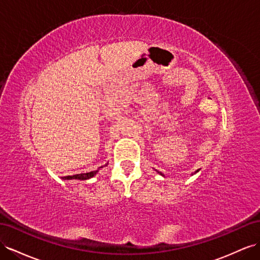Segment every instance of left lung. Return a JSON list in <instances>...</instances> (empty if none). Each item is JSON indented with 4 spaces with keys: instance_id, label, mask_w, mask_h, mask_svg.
I'll list each match as a JSON object with an SVG mask.
<instances>
[{
    "instance_id": "obj_1",
    "label": "left lung",
    "mask_w": 260,
    "mask_h": 260,
    "mask_svg": "<svg viewBox=\"0 0 260 260\" xmlns=\"http://www.w3.org/2000/svg\"><path fill=\"white\" fill-rule=\"evenodd\" d=\"M199 171H200V170H197V171H196V172H194V173H192V174H191V175H194V174H197V173H198V172H199ZM157 173H158V174H159V175H162V176H163V177H165V175H164V174H162V173H160V172H157Z\"/></svg>"
}]
</instances>
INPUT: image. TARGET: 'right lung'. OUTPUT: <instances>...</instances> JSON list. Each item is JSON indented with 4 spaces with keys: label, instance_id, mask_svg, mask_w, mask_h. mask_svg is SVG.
Returning a JSON list of instances; mask_svg holds the SVG:
<instances>
[{
    "label": "right lung",
    "instance_id": "add662e5",
    "mask_svg": "<svg viewBox=\"0 0 260 260\" xmlns=\"http://www.w3.org/2000/svg\"><path fill=\"white\" fill-rule=\"evenodd\" d=\"M108 164V163H107ZM107 164H105V166H107ZM101 168H103V166H101L100 168H97L96 171H92L89 173H85V174H78V175H73V176H64V177H61L62 179L64 180H71V179H79V180H86L94 177L95 175L100 172Z\"/></svg>",
    "mask_w": 260,
    "mask_h": 260
}]
</instances>
